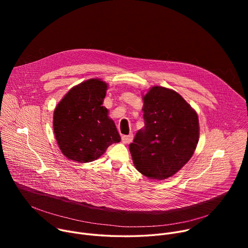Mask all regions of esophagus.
Listing matches in <instances>:
<instances>
[{
  "instance_id": "34e87169",
  "label": "esophagus",
  "mask_w": 248,
  "mask_h": 248,
  "mask_svg": "<svg viewBox=\"0 0 248 248\" xmlns=\"http://www.w3.org/2000/svg\"><path fill=\"white\" fill-rule=\"evenodd\" d=\"M132 138H133V135H132V134L123 135V136H122V141H123V143H124V144L130 143V142H131V140H132Z\"/></svg>"
}]
</instances>
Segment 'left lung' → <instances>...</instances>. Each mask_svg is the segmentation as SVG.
I'll use <instances>...</instances> for the list:
<instances>
[{
	"instance_id": "1",
	"label": "left lung",
	"mask_w": 248,
	"mask_h": 248,
	"mask_svg": "<svg viewBox=\"0 0 248 248\" xmlns=\"http://www.w3.org/2000/svg\"><path fill=\"white\" fill-rule=\"evenodd\" d=\"M144 127L129 144L136 170L151 180H165L192 157L199 138L196 112L173 90L154 86L143 97Z\"/></svg>"
}]
</instances>
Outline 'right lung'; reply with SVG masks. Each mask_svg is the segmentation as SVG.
Segmentation results:
<instances>
[{
    "mask_svg": "<svg viewBox=\"0 0 248 248\" xmlns=\"http://www.w3.org/2000/svg\"><path fill=\"white\" fill-rule=\"evenodd\" d=\"M107 84L89 79L70 89L54 112V132L62 153L69 160L88 163L121 141L115 123L103 107Z\"/></svg>",
    "mask_w": 248,
    "mask_h": 248,
    "instance_id": "1",
    "label": "right lung"
}]
</instances>
